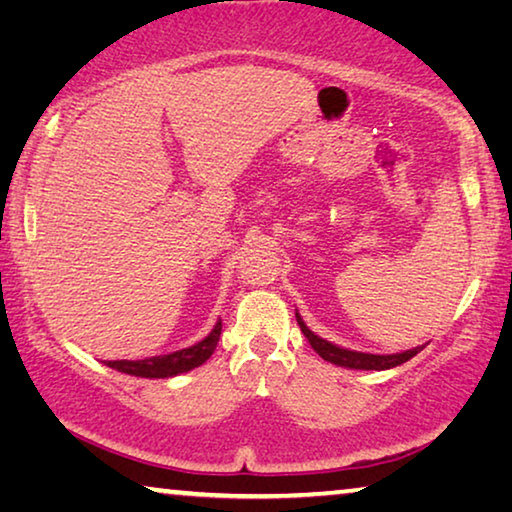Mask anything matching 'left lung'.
<instances>
[{
  "mask_svg": "<svg viewBox=\"0 0 512 512\" xmlns=\"http://www.w3.org/2000/svg\"><path fill=\"white\" fill-rule=\"evenodd\" d=\"M295 318H297V325H300V329H302V334L306 336V341L311 343V348L316 350L322 359L329 361V364H336L343 368H355V371H387V368L405 364V361H410L414 355H419V352L423 350V345H419V348H414V350L396 352V355H368V352L345 350V348H338V345L329 343V341H325V338L313 334L311 329L304 325L300 313H295Z\"/></svg>",
  "mask_w": 512,
  "mask_h": 512,
  "instance_id": "8db88e82",
  "label": "left lung"
}]
</instances>
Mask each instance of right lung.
I'll return each instance as SVG.
<instances>
[{"label":"right lung","instance_id":"right-lung-1","mask_svg":"<svg viewBox=\"0 0 512 512\" xmlns=\"http://www.w3.org/2000/svg\"><path fill=\"white\" fill-rule=\"evenodd\" d=\"M219 334H222V320H217V325L212 327V332L203 338V341L190 345V348L176 350L171 352V355L148 357V359H137V361H128V359L107 361V366L114 368V371L135 375V377H174V375L192 371V368L201 366L203 361H208L217 348Z\"/></svg>","mask_w":512,"mask_h":512}]
</instances>
